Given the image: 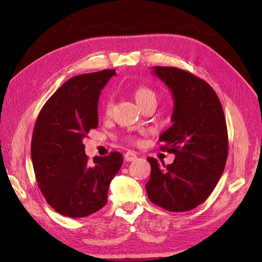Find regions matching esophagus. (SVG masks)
Here are the masks:
<instances>
[{
	"label": "esophagus",
	"mask_w": 262,
	"mask_h": 262,
	"mask_svg": "<svg viewBox=\"0 0 262 262\" xmlns=\"http://www.w3.org/2000/svg\"><path fill=\"white\" fill-rule=\"evenodd\" d=\"M137 159V155L134 152H127L125 153V160L127 162H132V161H135Z\"/></svg>",
	"instance_id": "obj_1"
}]
</instances>
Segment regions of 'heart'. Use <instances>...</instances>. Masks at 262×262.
Masks as SVG:
<instances>
[{"label": "heart", "instance_id": "1", "mask_svg": "<svg viewBox=\"0 0 262 262\" xmlns=\"http://www.w3.org/2000/svg\"><path fill=\"white\" fill-rule=\"evenodd\" d=\"M134 97L136 102L140 105L148 101H157V93H155L152 89H149L147 86H138L134 92ZM111 108H113V102H111L110 99H108L104 103V111L108 114ZM127 140L132 142L134 141L132 137H128Z\"/></svg>", "mask_w": 262, "mask_h": 262}]
</instances>
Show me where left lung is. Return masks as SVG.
I'll list each match as a JSON object with an SVG mask.
<instances>
[{
	"mask_svg": "<svg viewBox=\"0 0 262 262\" xmlns=\"http://www.w3.org/2000/svg\"><path fill=\"white\" fill-rule=\"evenodd\" d=\"M153 73L173 98L172 126L159 141L161 149L176 158L169 165L147 158V197L169 211H187L209 197L224 171L229 153L224 111L213 88L189 72L154 66Z\"/></svg>",
	"mask_w": 262,
	"mask_h": 262,
	"instance_id": "1",
	"label": "left lung"
}]
</instances>
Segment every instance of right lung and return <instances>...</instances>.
I'll return each instance as SVG.
<instances>
[{"mask_svg":"<svg viewBox=\"0 0 262 262\" xmlns=\"http://www.w3.org/2000/svg\"><path fill=\"white\" fill-rule=\"evenodd\" d=\"M115 70L72 77L43 104L31 140V160L47 203L68 217H85L107 204L122 155L111 152L89 162L83 140L98 127V101Z\"/></svg>","mask_w":262,"mask_h":262,"instance_id":"add662e5","label":"right lung"}]
</instances>
